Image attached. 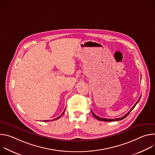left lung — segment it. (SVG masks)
Returning <instances> with one entry per match:
<instances>
[{
    "mask_svg": "<svg viewBox=\"0 0 155 155\" xmlns=\"http://www.w3.org/2000/svg\"><path fill=\"white\" fill-rule=\"evenodd\" d=\"M140 97H141V96H140V97H139V99H138V101H137V102L135 104V105L132 107V108L129 110V111L128 112V113H127L125 115H124L123 117H121V118H116V119H107V118H100V117H97V116H96L93 112V111H92V114H93V116L97 119V120H101V121H119V120H123V119H124V118H125L129 114V113L132 111V110L134 109V108L136 107V105H137V104L139 102V100H140Z\"/></svg>",
    "mask_w": 155,
    "mask_h": 155,
    "instance_id": "obj_1",
    "label": "left lung"
}]
</instances>
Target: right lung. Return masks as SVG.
I'll return each instance as SVG.
<instances>
[{
    "label": "right lung",
    "instance_id": "add662e5",
    "mask_svg": "<svg viewBox=\"0 0 155 155\" xmlns=\"http://www.w3.org/2000/svg\"><path fill=\"white\" fill-rule=\"evenodd\" d=\"M64 112H65V110H64V112H63V113H62V114H61V115H60V116H59V117H58V118H56V119H54V120H58V119H59V118H60V117H61V116H62V115H63V114H64ZM47 121V120H45V121Z\"/></svg>",
    "mask_w": 155,
    "mask_h": 155
}]
</instances>
